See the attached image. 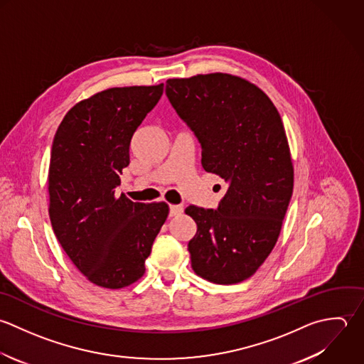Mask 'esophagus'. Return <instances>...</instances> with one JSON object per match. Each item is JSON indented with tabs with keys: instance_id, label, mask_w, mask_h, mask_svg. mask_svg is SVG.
I'll list each match as a JSON object with an SVG mask.
<instances>
[{
	"instance_id": "obj_1",
	"label": "esophagus",
	"mask_w": 364,
	"mask_h": 364,
	"mask_svg": "<svg viewBox=\"0 0 364 364\" xmlns=\"http://www.w3.org/2000/svg\"><path fill=\"white\" fill-rule=\"evenodd\" d=\"M183 213V207L181 205H170V217H176L178 214Z\"/></svg>"
}]
</instances>
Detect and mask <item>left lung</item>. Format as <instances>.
<instances>
[{
    "mask_svg": "<svg viewBox=\"0 0 364 364\" xmlns=\"http://www.w3.org/2000/svg\"><path fill=\"white\" fill-rule=\"evenodd\" d=\"M166 95L201 144V164L225 183L217 210L186 208L194 272L231 285L252 277L274 250L292 191L294 166L282 119L254 83L228 73L168 79Z\"/></svg>",
    "mask_w": 364,
    "mask_h": 364,
    "instance_id": "1",
    "label": "left lung"
}]
</instances>
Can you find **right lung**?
<instances>
[{"label":"right lung","instance_id":"right-lung-1","mask_svg":"<svg viewBox=\"0 0 364 364\" xmlns=\"http://www.w3.org/2000/svg\"><path fill=\"white\" fill-rule=\"evenodd\" d=\"M163 95L156 86L110 87L76 103L60 122L48 173L49 218L75 267L95 285L120 289L144 261L168 215L166 203L116 197L132 137Z\"/></svg>","mask_w":364,"mask_h":364}]
</instances>
